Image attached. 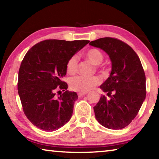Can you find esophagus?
Masks as SVG:
<instances>
[{
	"label": "esophagus",
	"instance_id": "esophagus-1",
	"mask_svg": "<svg viewBox=\"0 0 159 159\" xmlns=\"http://www.w3.org/2000/svg\"><path fill=\"white\" fill-rule=\"evenodd\" d=\"M86 94H87V93L86 92H80V93H78V95H79V97H83V96H84V95H85Z\"/></svg>",
	"mask_w": 159,
	"mask_h": 159
}]
</instances>
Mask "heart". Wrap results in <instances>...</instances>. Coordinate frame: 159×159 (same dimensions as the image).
<instances>
[{
	"mask_svg": "<svg viewBox=\"0 0 159 159\" xmlns=\"http://www.w3.org/2000/svg\"><path fill=\"white\" fill-rule=\"evenodd\" d=\"M85 57L90 60L94 65H99L104 60V55L100 50L96 48L88 50L85 53ZM79 66V59L76 55H73L69 59L66 63V71L69 74H76ZM100 83V79L98 76L85 77L76 76L70 80L71 89L79 92H88L95 86Z\"/></svg>",
	"mask_w": 159,
	"mask_h": 159,
	"instance_id": "1",
	"label": "heart"
}]
</instances>
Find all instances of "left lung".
Instances as JSON below:
<instances>
[{"instance_id":"8db88e82","label":"left lung","mask_w":159,"mask_h":159,"mask_svg":"<svg viewBox=\"0 0 159 159\" xmlns=\"http://www.w3.org/2000/svg\"><path fill=\"white\" fill-rule=\"evenodd\" d=\"M90 45L103 50L109 56L112 69L109 77L100 85L103 95L93 107L95 118L104 127L119 130L132 122L146 98V77L140 60L125 43L106 37Z\"/></svg>"}]
</instances>
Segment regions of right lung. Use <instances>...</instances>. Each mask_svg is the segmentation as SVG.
<instances>
[{
    "mask_svg": "<svg viewBox=\"0 0 159 159\" xmlns=\"http://www.w3.org/2000/svg\"><path fill=\"white\" fill-rule=\"evenodd\" d=\"M89 42L45 40L26 52L19 70L17 89L25 114L35 126L55 131L71 119L78 95L66 90L63 80L66 63ZM58 89L64 93L56 98Z\"/></svg>",
    "mask_w": 159,
    "mask_h": 159,
    "instance_id": "add662e5",
    "label": "right lung"
}]
</instances>
